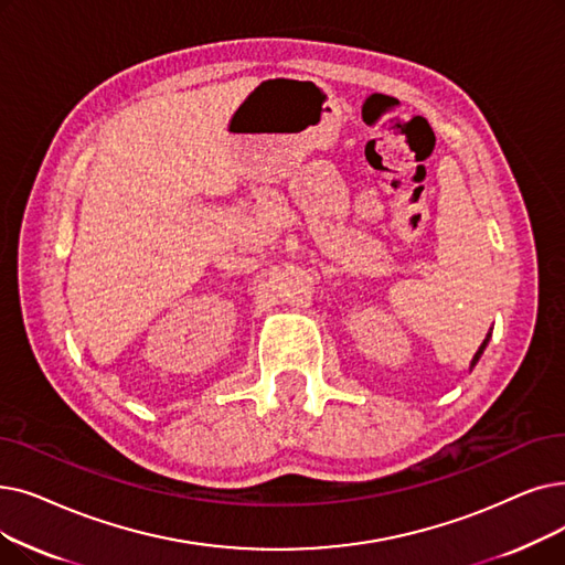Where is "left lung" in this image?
<instances>
[{
    "label": "left lung",
    "instance_id": "1",
    "mask_svg": "<svg viewBox=\"0 0 565 565\" xmlns=\"http://www.w3.org/2000/svg\"><path fill=\"white\" fill-rule=\"evenodd\" d=\"M489 339H492V332H487V337H484V341L480 343V349L476 351V355H473V360H471V370H473V366L478 364V360H480V355L484 353V349H487V343H489Z\"/></svg>",
    "mask_w": 565,
    "mask_h": 565
}]
</instances>
